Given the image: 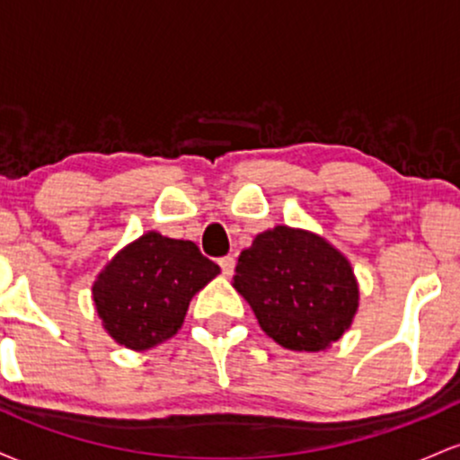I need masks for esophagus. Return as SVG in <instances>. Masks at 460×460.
I'll return each mask as SVG.
<instances>
[{
  "label": "esophagus",
  "instance_id": "34e87169",
  "mask_svg": "<svg viewBox=\"0 0 460 460\" xmlns=\"http://www.w3.org/2000/svg\"><path fill=\"white\" fill-rule=\"evenodd\" d=\"M218 266H220V270H223L225 277H231V274H234V268H235V260L231 255L220 257Z\"/></svg>",
  "mask_w": 460,
  "mask_h": 460
}]
</instances>
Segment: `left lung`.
<instances>
[{
	"mask_svg": "<svg viewBox=\"0 0 460 460\" xmlns=\"http://www.w3.org/2000/svg\"><path fill=\"white\" fill-rule=\"evenodd\" d=\"M234 288L260 326L289 350L318 352L350 329L358 285L350 263L324 237L279 225L240 252Z\"/></svg>",
	"mask_w": 460,
	"mask_h": 460,
	"instance_id": "obj_1",
	"label": "left lung"
}]
</instances>
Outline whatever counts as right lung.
<instances>
[{"label": "right lung", "instance_id": "obj_1", "mask_svg": "<svg viewBox=\"0 0 460 460\" xmlns=\"http://www.w3.org/2000/svg\"><path fill=\"white\" fill-rule=\"evenodd\" d=\"M220 268L190 240L149 231L131 242L93 285L103 329L131 350H146L181 329L190 300Z\"/></svg>", "mask_w": 460, "mask_h": 460}]
</instances>
